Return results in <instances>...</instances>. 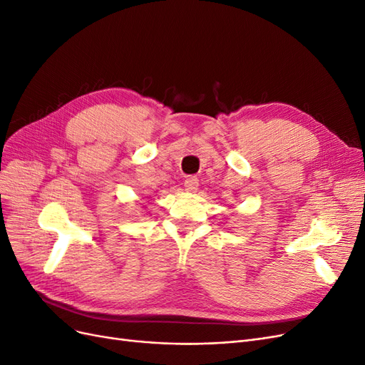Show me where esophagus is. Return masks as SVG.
<instances>
[{"label": "esophagus", "instance_id": "esophagus-1", "mask_svg": "<svg viewBox=\"0 0 365 365\" xmlns=\"http://www.w3.org/2000/svg\"><path fill=\"white\" fill-rule=\"evenodd\" d=\"M198 190V179L194 178V175H190V178L185 179V191L186 192H195Z\"/></svg>", "mask_w": 365, "mask_h": 365}]
</instances>
